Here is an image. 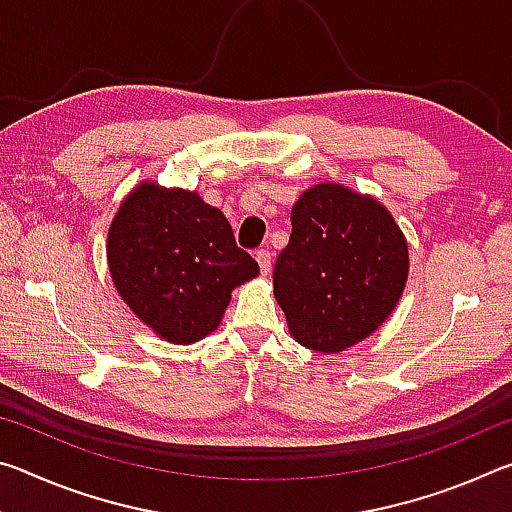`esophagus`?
<instances>
[{"label": "esophagus", "instance_id": "esophagus-1", "mask_svg": "<svg viewBox=\"0 0 512 512\" xmlns=\"http://www.w3.org/2000/svg\"><path fill=\"white\" fill-rule=\"evenodd\" d=\"M255 259H257V264H259V271H262V275H268L271 273V262H273V255L268 253V250H257L255 253Z\"/></svg>", "mask_w": 512, "mask_h": 512}]
</instances>
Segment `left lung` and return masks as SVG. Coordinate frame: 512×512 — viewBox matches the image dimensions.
<instances>
[{
  "label": "left lung",
  "instance_id": "8db88e82",
  "mask_svg": "<svg viewBox=\"0 0 512 512\" xmlns=\"http://www.w3.org/2000/svg\"><path fill=\"white\" fill-rule=\"evenodd\" d=\"M273 293L293 339L339 354L379 329L409 280V244L386 205L339 183L302 192Z\"/></svg>",
  "mask_w": 512,
  "mask_h": 512
}]
</instances>
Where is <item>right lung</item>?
Segmentation results:
<instances>
[{
	"mask_svg": "<svg viewBox=\"0 0 512 512\" xmlns=\"http://www.w3.org/2000/svg\"><path fill=\"white\" fill-rule=\"evenodd\" d=\"M112 284L133 314L173 345H192L221 325L232 291L259 266L237 248L228 219L201 194L142 180L108 228Z\"/></svg>",
	"mask_w": 512,
	"mask_h": 512,
	"instance_id": "add662e5",
	"label": "right lung"
}]
</instances>
